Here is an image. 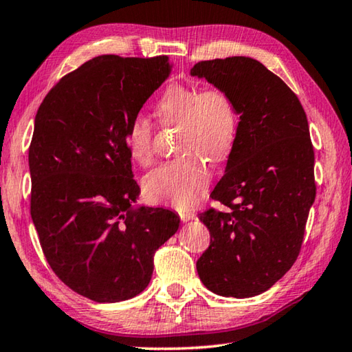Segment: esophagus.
Returning <instances> with one entry per match:
<instances>
[{
	"instance_id": "obj_1",
	"label": "esophagus",
	"mask_w": 352,
	"mask_h": 352,
	"mask_svg": "<svg viewBox=\"0 0 352 352\" xmlns=\"http://www.w3.org/2000/svg\"><path fill=\"white\" fill-rule=\"evenodd\" d=\"M179 217H181L182 221H190L192 219H196L195 211H181L179 212Z\"/></svg>"
}]
</instances>
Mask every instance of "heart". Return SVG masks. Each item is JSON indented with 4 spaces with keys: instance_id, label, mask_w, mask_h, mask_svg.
<instances>
[{
    "instance_id": "1",
    "label": "heart",
    "mask_w": 352,
    "mask_h": 352,
    "mask_svg": "<svg viewBox=\"0 0 352 352\" xmlns=\"http://www.w3.org/2000/svg\"><path fill=\"white\" fill-rule=\"evenodd\" d=\"M162 124H181L177 152L185 156L162 164L144 179V190L153 202L177 210H190L202 200L210 185V170L199 156L221 162L231 155L239 117L232 100L219 88L202 89L196 85L173 83L155 106ZM153 123L147 117H133L124 131V144L132 160L142 167L152 164Z\"/></svg>"
}]
</instances>
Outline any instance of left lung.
Here are the masks:
<instances>
[{
    "mask_svg": "<svg viewBox=\"0 0 352 352\" xmlns=\"http://www.w3.org/2000/svg\"><path fill=\"white\" fill-rule=\"evenodd\" d=\"M191 76L225 91L240 116L225 175L199 216L211 241L196 263L200 281L220 296L269 290L299 255L316 197L314 152L296 94L252 57L202 60Z\"/></svg>",
    "mask_w": 352,
    "mask_h": 352,
    "instance_id": "8db88e82",
    "label": "left lung"
}]
</instances>
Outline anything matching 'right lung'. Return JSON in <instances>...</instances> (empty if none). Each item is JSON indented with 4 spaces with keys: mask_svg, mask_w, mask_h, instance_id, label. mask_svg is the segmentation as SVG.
Masks as SVG:
<instances>
[{
    "mask_svg": "<svg viewBox=\"0 0 352 352\" xmlns=\"http://www.w3.org/2000/svg\"><path fill=\"white\" fill-rule=\"evenodd\" d=\"M170 71L167 56H98L62 77L36 113L32 220L50 267L96 302L140 295L156 249L181 221L164 208L133 206L140 186L124 144L129 121Z\"/></svg>",
    "mask_w": 352,
    "mask_h": 352,
    "instance_id": "add662e5",
    "label": "right lung"
}]
</instances>
